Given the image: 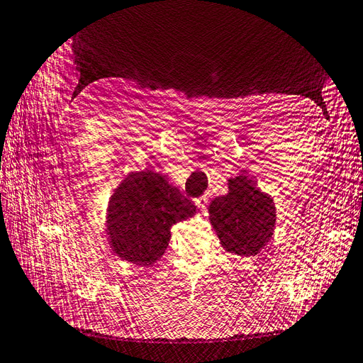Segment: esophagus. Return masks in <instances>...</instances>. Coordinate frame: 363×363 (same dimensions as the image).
<instances>
[{
  "instance_id": "34e87169",
  "label": "esophagus",
  "mask_w": 363,
  "mask_h": 363,
  "mask_svg": "<svg viewBox=\"0 0 363 363\" xmlns=\"http://www.w3.org/2000/svg\"><path fill=\"white\" fill-rule=\"evenodd\" d=\"M194 203H196V206H198L199 210H203L205 206H206V203H208V198H206V196H201V198L194 199Z\"/></svg>"
}]
</instances>
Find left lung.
Wrapping results in <instances>:
<instances>
[{"mask_svg": "<svg viewBox=\"0 0 363 363\" xmlns=\"http://www.w3.org/2000/svg\"><path fill=\"white\" fill-rule=\"evenodd\" d=\"M208 219L225 251L235 255H257L272 239L277 206L250 176L228 179V193L208 205Z\"/></svg>", "mask_w": 363, "mask_h": 363, "instance_id": "obj_1", "label": "left lung"}]
</instances>
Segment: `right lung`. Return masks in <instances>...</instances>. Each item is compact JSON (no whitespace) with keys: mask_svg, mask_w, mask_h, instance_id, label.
Here are the masks:
<instances>
[{"mask_svg":"<svg viewBox=\"0 0 363 363\" xmlns=\"http://www.w3.org/2000/svg\"><path fill=\"white\" fill-rule=\"evenodd\" d=\"M194 214L196 206L160 172H129L113 189L106 208L112 254L143 267L157 263L172 239V225Z\"/></svg>","mask_w":363,"mask_h":363,"instance_id":"obj_1","label":"right lung"}]
</instances>
